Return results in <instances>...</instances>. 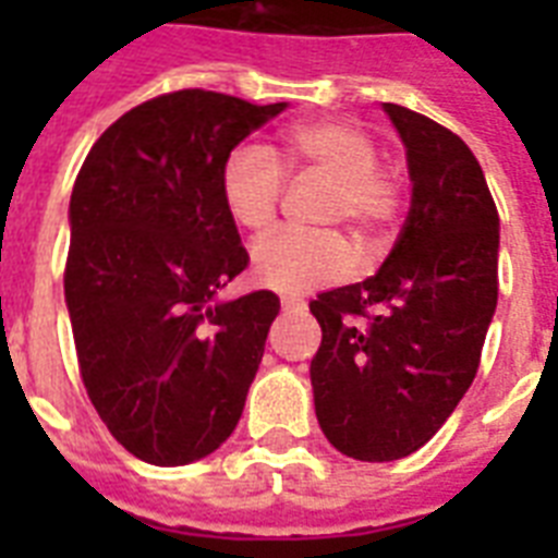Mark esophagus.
I'll use <instances>...</instances> for the list:
<instances>
[{
  "label": "esophagus",
  "instance_id": "1",
  "mask_svg": "<svg viewBox=\"0 0 558 558\" xmlns=\"http://www.w3.org/2000/svg\"><path fill=\"white\" fill-rule=\"evenodd\" d=\"M280 306H283V310H292V313H298V310H304L306 306V301L304 298H298V295H280Z\"/></svg>",
  "mask_w": 558,
  "mask_h": 558
}]
</instances>
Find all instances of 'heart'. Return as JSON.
I'll return each instance as SVG.
<instances>
[{
    "label": "heart",
    "mask_w": 558,
    "mask_h": 558,
    "mask_svg": "<svg viewBox=\"0 0 558 558\" xmlns=\"http://www.w3.org/2000/svg\"><path fill=\"white\" fill-rule=\"evenodd\" d=\"M379 147L365 126L344 118L298 121L263 150L240 144L219 168V196L228 217L245 231H263L278 217L283 170H313L332 179L327 222H348L362 243H379L405 205V187L393 168L381 165ZM353 269V248L336 231L280 228L252 248V275L278 292H304L344 278Z\"/></svg>",
    "instance_id": "b5f03b06"
}]
</instances>
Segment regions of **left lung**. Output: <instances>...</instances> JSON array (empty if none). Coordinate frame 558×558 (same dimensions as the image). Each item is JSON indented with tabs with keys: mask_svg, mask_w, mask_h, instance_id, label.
Here are the masks:
<instances>
[{
	"mask_svg": "<svg viewBox=\"0 0 558 558\" xmlns=\"http://www.w3.org/2000/svg\"><path fill=\"white\" fill-rule=\"evenodd\" d=\"M402 135L411 210L381 269L322 292L315 414L348 458L385 463L432 440L481 365L498 304V208L460 135L385 104Z\"/></svg>",
	"mask_w": 558,
	"mask_h": 558,
	"instance_id": "8db88e82",
	"label": "left lung"
}]
</instances>
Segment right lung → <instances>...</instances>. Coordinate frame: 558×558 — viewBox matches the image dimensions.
I'll use <instances>...</instances> for the list:
<instances>
[{"instance_id": "1", "label": "right lung", "mask_w": 558, "mask_h": 558, "mask_svg": "<svg viewBox=\"0 0 558 558\" xmlns=\"http://www.w3.org/2000/svg\"><path fill=\"white\" fill-rule=\"evenodd\" d=\"M283 109L168 92L118 118L74 179L63 287L81 379L144 463L205 458L243 414L280 301L269 289L214 301L248 266L219 168Z\"/></svg>"}]
</instances>
